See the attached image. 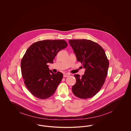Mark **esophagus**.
<instances>
[{
    "mask_svg": "<svg viewBox=\"0 0 131 131\" xmlns=\"http://www.w3.org/2000/svg\"><path fill=\"white\" fill-rule=\"evenodd\" d=\"M69 75H70L69 74L66 73V74H64L63 75V77H65V78H66V77H69Z\"/></svg>",
    "mask_w": 131,
    "mask_h": 131,
    "instance_id": "obj_1",
    "label": "esophagus"
}]
</instances>
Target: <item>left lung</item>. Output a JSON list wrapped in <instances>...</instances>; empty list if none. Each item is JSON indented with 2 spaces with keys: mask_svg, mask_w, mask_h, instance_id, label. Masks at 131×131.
<instances>
[{
  "mask_svg": "<svg viewBox=\"0 0 131 131\" xmlns=\"http://www.w3.org/2000/svg\"><path fill=\"white\" fill-rule=\"evenodd\" d=\"M77 60L85 69L81 77L74 75L76 83L72 87L73 93L81 99L94 96L104 85L109 66V61L102 47L97 43L86 39L69 41Z\"/></svg>",
  "mask_w": 131,
  "mask_h": 131,
  "instance_id": "1",
  "label": "left lung"
}]
</instances>
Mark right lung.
Listing matches in <instances>:
<instances>
[{"mask_svg": "<svg viewBox=\"0 0 131 131\" xmlns=\"http://www.w3.org/2000/svg\"><path fill=\"white\" fill-rule=\"evenodd\" d=\"M68 44L63 40H46L31 45L21 59V72L25 86L33 96L46 99L54 93L63 74L53 73L48 63H53L57 53Z\"/></svg>", "mask_w": 131, "mask_h": 131, "instance_id": "1", "label": "right lung"}]
</instances>
